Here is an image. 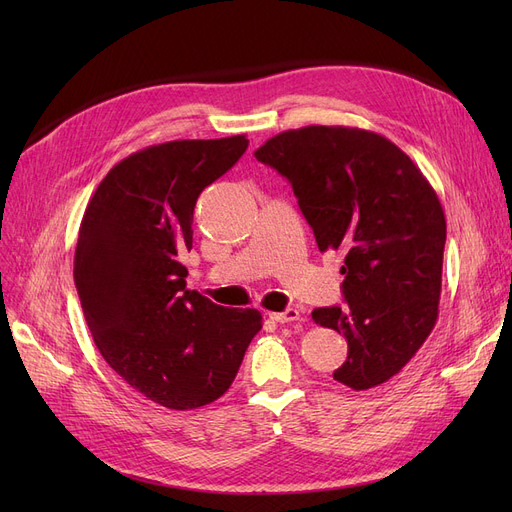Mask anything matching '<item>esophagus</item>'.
<instances>
[{
  "instance_id": "esophagus-1",
  "label": "esophagus",
  "mask_w": 512,
  "mask_h": 512,
  "mask_svg": "<svg viewBox=\"0 0 512 512\" xmlns=\"http://www.w3.org/2000/svg\"><path fill=\"white\" fill-rule=\"evenodd\" d=\"M272 319L278 321V324H292V321H299L301 319V313L297 309H286L282 313H272Z\"/></svg>"
}]
</instances>
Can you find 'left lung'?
I'll return each instance as SVG.
<instances>
[{
	"label": "left lung",
	"mask_w": 512,
	"mask_h": 512,
	"mask_svg": "<svg viewBox=\"0 0 512 512\" xmlns=\"http://www.w3.org/2000/svg\"><path fill=\"white\" fill-rule=\"evenodd\" d=\"M255 157L288 178L319 251L344 255L348 307L311 313L346 338L334 380L353 390L388 382L438 319L446 218L432 184L392 141L351 126L286 130Z\"/></svg>",
	"instance_id": "1"
}]
</instances>
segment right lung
I'll use <instances>...</instances> for the list:
<instances>
[{
  "mask_svg": "<svg viewBox=\"0 0 512 512\" xmlns=\"http://www.w3.org/2000/svg\"><path fill=\"white\" fill-rule=\"evenodd\" d=\"M245 134L151 145L116 164L78 230L74 284L87 326L120 378L157 405L191 411L234 382L261 330L257 309H226L186 288L203 188L247 151Z\"/></svg>",
  "mask_w": 512,
  "mask_h": 512,
  "instance_id": "obj_1",
  "label": "right lung"
}]
</instances>
